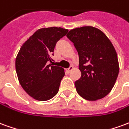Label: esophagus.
I'll use <instances>...</instances> for the list:
<instances>
[{"instance_id":"34e87169","label":"esophagus","mask_w":129,"mask_h":129,"mask_svg":"<svg viewBox=\"0 0 129 129\" xmlns=\"http://www.w3.org/2000/svg\"><path fill=\"white\" fill-rule=\"evenodd\" d=\"M73 66H70V67L68 68L67 70H68V72H70V71L73 70Z\"/></svg>"}]
</instances>
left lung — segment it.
Returning a JSON list of instances; mask_svg holds the SVG:
<instances>
[{
    "label": "left lung",
    "instance_id": "8db88e82",
    "mask_svg": "<svg viewBox=\"0 0 129 129\" xmlns=\"http://www.w3.org/2000/svg\"><path fill=\"white\" fill-rule=\"evenodd\" d=\"M66 37L79 54L81 75L75 82L79 95L89 101L106 96L119 73L117 55L112 43L104 32L91 26L71 29Z\"/></svg>",
    "mask_w": 129,
    "mask_h": 129
}]
</instances>
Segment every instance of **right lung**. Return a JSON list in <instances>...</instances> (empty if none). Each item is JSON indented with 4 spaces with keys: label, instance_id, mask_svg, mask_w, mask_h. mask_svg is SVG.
Masks as SVG:
<instances>
[{
    "label": "right lung",
    "instance_id": "1",
    "mask_svg": "<svg viewBox=\"0 0 129 129\" xmlns=\"http://www.w3.org/2000/svg\"><path fill=\"white\" fill-rule=\"evenodd\" d=\"M68 32L56 27L38 29L18 52L16 59L18 81L25 91L35 100H50L59 91L64 69L53 66L52 55L57 41Z\"/></svg>",
    "mask_w": 129,
    "mask_h": 129
}]
</instances>
